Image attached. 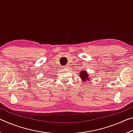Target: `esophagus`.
<instances>
[{
	"label": "esophagus",
	"instance_id": "1",
	"mask_svg": "<svg viewBox=\"0 0 133 133\" xmlns=\"http://www.w3.org/2000/svg\"><path fill=\"white\" fill-rule=\"evenodd\" d=\"M69 68V66H68V65H66V66H63L62 67V69H68Z\"/></svg>",
	"mask_w": 133,
	"mask_h": 133
}]
</instances>
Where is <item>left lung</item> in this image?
<instances>
[{
  "mask_svg": "<svg viewBox=\"0 0 133 133\" xmlns=\"http://www.w3.org/2000/svg\"><path fill=\"white\" fill-rule=\"evenodd\" d=\"M80 75L81 78H82V80L84 81V82H85L86 80H90V78L89 77V75L88 74H87L86 70L81 71Z\"/></svg>",
  "mask_w": 133,
  "mask_h": 133,
  "instance_id": "obj_1",
  "label": "left lung"
}]
</instances>
